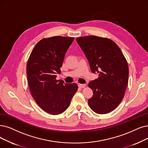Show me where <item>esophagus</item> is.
<instances>
[{
  "instance_id": "34e87169",
  "label": "esophagus",
  "mask_w": 148,
  "mask_h": 148,
  "mask_svg": "<svg viewBox=\"0 0 148 148\" xmlns=\"http://www.w3.org/2000/svg\"><path fill=\"white\" fill-rule=\"evenodd\" d=\"M78 87L79 88H84L86 87V84H79Z\"/></svg>"
}]
</instances>
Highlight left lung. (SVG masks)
Here are the masks:
<instances>
[{
    "instance_id": "obj_1",
    "label": "left lung",
    "mask_w": 148,
    "mask_h": 148,
    "mask_svg": "<svg viewBox=\"0 0 148 148\" xmlns=\"http://www.w3.org/2000/svg\"><path fill=\"white\" fill-rule=\"evenodd\" d=\"M76 39L91 71L99 75L88 84L93 90L88 104L97 114L109 113L118 107L125 96L129 79L127 62L119 47L109 38L88 36Z\"/></svg>"
}]
</instances>
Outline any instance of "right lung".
I'll list each match as a JSON object with an SVG mask.
<instances>
[{"label":"right lung","mask_w":148,"mask_h":148,"mask_svg":"<svg viewBox=\"0 0 148 148\" xmlns=\"http://www.w3.org/2000/svg\"><path fill=\"white\" fill-rule=\"evenodd\" d=\"M74 38L53 36L39 40L27 61L29 89L35 101L45 112L60 114L66 110L78 90L76 83L57 80L66 53Z\"/></svg>","instance_id":"obj_1"}]
</instances>
